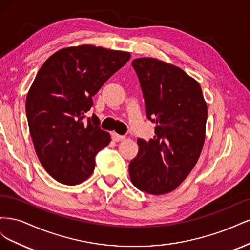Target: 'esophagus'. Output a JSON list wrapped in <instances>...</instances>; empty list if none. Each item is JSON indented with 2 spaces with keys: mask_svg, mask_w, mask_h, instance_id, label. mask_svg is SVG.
Returning <instances> with one entry per match:
<instances>
[{
  "mask_svg": "<svg viewBox=\"0 0 250 250\" xmlns=\"http://www.w3.org/2000/svg\"><path fill=\"white\" fill-rule=\"evenodd\" d=\"M111 137H112V140L116 141V142H120V141L125 140L124 135H120V134H118V133H116V132H113V133L111 134Z\"/></svg>",
  "mask_w": 250,
  "mask_h": 250,
  "instance_id": "34e87169",
  "label": "esophagus"
}]
</instances>
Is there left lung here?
<instances>
[{"label":"left lung","instance_id":"8db88e82","mask_svg":"<svg viewBox=\"0 0 250 250\" xmlns=\"http://www.w3.org/2000/svg\"><path fill=\"white\" fill-rule=\"evenodd\" d=\"M145 99L146 115L156 124L153 139H138L129 164L139 190L163 195L175 190L197 163L206 140L208 106L201 86L180 67L160 59L132 60Z\"/></svg>","mask_w":250,"mask_h":250}]
</instances>
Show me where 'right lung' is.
<instances>
[{
  "label": "right lung",
  "instance_id": "obj_1",
  "mask_svg": "<svg viewBox=\"0 0 250 250\" xmlns=\"http://www.w3.org/2000/svg\"><path fill=\"white\" fill-rule=\"evenodd\" d=\"M130 53L92 44L64 48L42 65L26 99L30 135L37 157L50 175L63 185L86 180L95 155L106 147L110 134L95 115L92 97L128 60Z\"/></svg>",
  "mask_w": 250,
  "mask_h": 250
}]
</instances>
